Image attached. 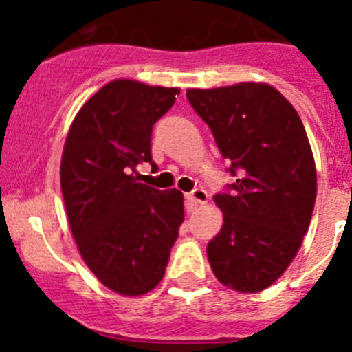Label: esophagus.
Listing matches in <instances>:
<instances>
[{
  "mask_svg": "<svg viewBox=\"0 0 352 352\" xmlns=\"http://www.w3.org/2000/svg\"><path fill=\"white\" fill-rule=\"evenodd\" d=\"M207 198H209V195H207L204 189H193L191 193L186 195V200H188L191 206H204L207 201Z\"/></svg>",
  "mask_w": 352,
  "mask_h": 352,
  "instance_id": "1",
  "label": "esophagus"
}]
</instances>
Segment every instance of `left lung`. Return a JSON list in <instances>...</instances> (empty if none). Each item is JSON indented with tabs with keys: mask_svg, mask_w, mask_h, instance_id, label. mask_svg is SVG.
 <instances>
[{
	"mask_svg": "<svg viewBox=\"0 0 352 352\" xmlns=\"http://www.w3.org/2000/svg\"><path fill=\"white\" fill-rule=\"evenodd\" d=\"M235 179L214 197L223 227L207 244L214 276L239 292L273 285L294 261L316 206V161L298 111L265 83L189 88Z\"/></svg>",
	"mask_w": 352,
	"mask_h": 352,
	"instance_id": "1",
	"label": "left lung"
}]
</instances>
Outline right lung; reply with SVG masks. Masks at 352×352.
<instances>
[{"mask_svg":"<svg viewBox=\"0 0 352 352\" xmlns=\"http://www.w3.org/2000/svg\"><path fill=\"white\" fill-rule=\"evenodd\" d=\"M179 94L115 79L83 104L67 134L60 179L70 230L91 273L122 296H142L163 280L184 221L180 191H159L136 175L143 161L155 166L152 127Z\"/></svg>","mask_w":352,"mask_h":352,"instance_id":"obj_1","label":"right lung"}]
</instances>
